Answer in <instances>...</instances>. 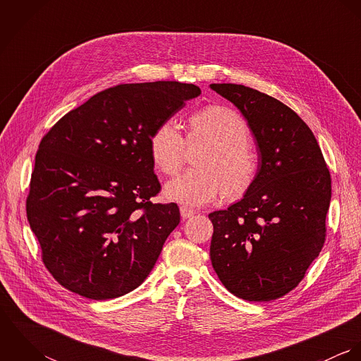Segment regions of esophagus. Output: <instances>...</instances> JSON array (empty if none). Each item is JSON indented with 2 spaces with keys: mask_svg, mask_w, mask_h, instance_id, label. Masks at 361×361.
<instances>
[{
  "mask_svg": "<svg viewBox=\"0 0 361 361\" xmlns=\"http://www.w3.org/2000/svg\"><path fill=\"white\" fill-rule=\"evenodd\" d=\"M195 214H196V211H195V209H190V208H188V207L185 206L180 207V215H182V218H183V219H188V218L193 216Z\"/></svg>",
  "mask_w": 361,
  "mask_h": 361,
  "instance_id": "34e87169",
  "label": "esophagus"
}]
</instances>
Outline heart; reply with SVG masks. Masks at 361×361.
Returning <instances> with one entry per match:
<instances>
[{
  "label": "heart",
  "mask_w": 361,
  "mask_h": 361,
  "mask_svg": "<svg viewBox=\"0 0 361 361\" xmlns=\"http://www.w3.org/2000/svg\"><path fill=\"white\" fill-rule=\"evenodd\" d=\"M186 145H206L196 158L197 169H188L165 188L168 199L183 206L202 207L226 193L242 196L257 175V158L249 145V128L233 109L208 105L189 116L186 139L172 119L161 122L150 136L155 168L173 175L183 164Z\"/></svg>",
  "instance_id": "1"
}]
</instances>
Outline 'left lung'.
<instances>
[{
	"mask_svg": "<svg viewBox=\"0 0 361 361\" xmlns=\"http://www.w3.org/2000/svg\"><path fill=\"white\" fill-rule=\"evenodd\" d=\"M209 87L243 114L259 155L243 199L208 215L211 262L235 296L275 300L300 283L324 246L331 175L311 129L288 105L243 85Z\"/></svg>",
	"mask_w": 361,
	"mask_h": 361,
	"instance_id": "1",
	"label": "left lung"
}]
</instances>
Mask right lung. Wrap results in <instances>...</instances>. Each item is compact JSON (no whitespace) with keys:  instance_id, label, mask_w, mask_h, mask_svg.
<instances>
[{"instance_id":"right-lung-1","label":"right lung","mask_w":361,"mask_h":361,"mask_svg":"<svg viewBox=\"0 0 361 361\" xmlns=\"http://www.w3.org/2000/svg\"><path fill=\"white\" fill-rule=\"evenodd\" d=\"M202 90L189 83L118 85L63 115L40 142L26 212L55 281L93 300L143 283L180 221L153 204L161 185L155 128Z\"/></svg>"}]
</instances>
